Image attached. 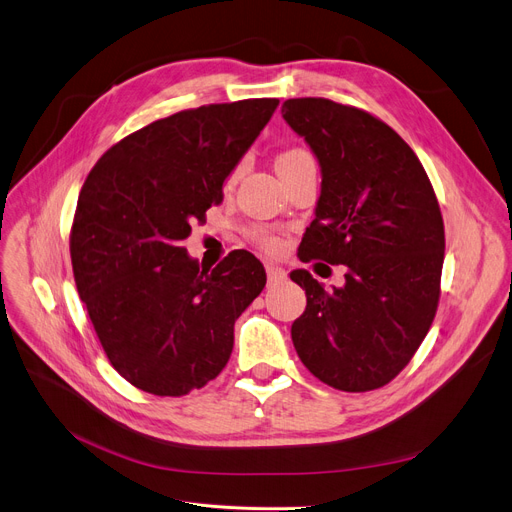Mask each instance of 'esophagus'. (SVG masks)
Listing matches in <instances>:
<instances>
[{
	"label": "esophagus",
	"instance_id": "34e87169",
	"mask_svg": "<svg viewBox=\"0 0 512 512\" xmlns=\"http://www.w3.org/2000/svg\"><path fill=\"white\" fill-rule=\"evenodd\" d=\"M265 274H268V282L270 284H276V282L286 278V272L282 268H278V265H274V263H265Z\"/></svg>",
	"mask_w": 512,
	"mask_h": 512
}]
</instances>
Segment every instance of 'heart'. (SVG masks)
Masks as SVG:
<instances>
[{
    "mask_svg": "<svg viewBox=\"0 0 512 512\" xmlns=\"http://www.w3.org/2000/svg\"><path fill=\"white\" fill-rule=\"evenodd\" d=\"M311 154L305 152L303 148H286L282 152H278L276 157V171H282L286 167H293L297 163H303V161H309ZM249 236L253 238V242H257L261 249L265 251H276L280 247V240L270 234L268 230H261V228H251L249 230Z\"/></svg>",
    "mask_w": 512,
    "mask_h": 512,
    "instance_id": "obj_1",
    "label": "heart"
}]
</instances>
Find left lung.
<instances>
[{"label": "left lung", "instance_id": "obj_1", "mask_svg": "<svg viewBox=\"0 0 512 512\" xmlns=\"http://www.w3.org/2000/svg\"><path fill=\"white\" fill-rule=\"evenodd\" d=\"M282 117L322 169L301 261L343 265L345 286L291 272L307 307L291 335L305 368L341 391H372L402 372L433 324L446 251L435 190L414 150L362 108L293 98Z\"/></svg>", "mask_w": 512, "mask_h": 512}]
</instances>
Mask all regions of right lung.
I'll return each instance as SVG.
<instances>
[{
    "instance_id": "add662e5",
    "label": "right lung",
    "mask_w": 512,
    "mask_h": 512,
    "mask_svg": "<svg viewBox=\"0 0 512 512\" xmlns=\"http://www.w3.org/2000/svg\"><path fill=\"white\" fill-rule=\"evenodd\" d=\"M276 106L182 110L129 133L87 175L71 228L75 284L106 358L133 387L180 397L228 364L234 322L265 270L242 249L201 270L182 240L224 201V180Z\"/></svg>"
}]
</instances>
